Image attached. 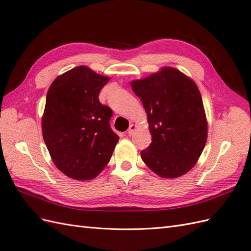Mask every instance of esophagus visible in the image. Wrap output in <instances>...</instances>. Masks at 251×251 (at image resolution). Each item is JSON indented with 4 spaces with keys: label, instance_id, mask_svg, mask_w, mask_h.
Returning <instances> with one entry per match:
<instances>
[{
    "label": "esophagus",
    "instance_id": "obj_1",
    "mask_svg": "<svg viewBox=\"0 0 251 251\" xmlns=\"http://www.w3.org/2000/svg\"><path fill=\"white\" fill-rule=\"evenodd\" d=\"M136 126L135 125H130V126H128V130H127V134H128V136H131V135H133L134 134V132H135V130H136Z\"/></svg>",
    "mask_w": 251,
    "mask_h": 251
}]
</instances>
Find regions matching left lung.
<instances>
[{"label":"left lung","instance_id":"8db88e82","mask_svg":"<svg viewBox=\"0 0 251 251\" xmlns=\"http://www.w3.org/2000/svg\"><path fill=\"white\" fill-rule=\"evenodd\" d=\"M148 114L151 135L141 151L149 168L162 178H176L191 170L207 139V123L196 83L175 68L165 67L131 82Z\"/></svg>","mask_w":251,"mask_h":251}]
</instances>
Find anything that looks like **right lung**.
Here are the masks:
<instances>
[{"mask_svg":"<svg viewBox=\"0 0 251 251\" xmlns=\"http://www.w3.org/2000/svg\"><path fill=\"white\" fill-rule=\"evenodd\" d=\"M108 81L109 77L79 66L59 75L48 90L43 137L53 162L68 177H96L118 142L110 126L113 112L98 100Z\"/></svg>","mask_w":251,"mask_h":251,"instance_id":"1","label":"right lung"}]
</instances>
